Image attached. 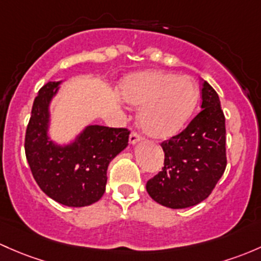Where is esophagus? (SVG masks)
Returning <instances> with one entry per match:
<instances>
[{"label": "esophagus", "mask_w": 261, "mask_h": 261, "mask_svg": "<svg viewBox=\"0 0 261 261\" xmlns=\"http://www.w3.org/2000/svg\"><path fill=\"white\" fill-rule=\"evenodd\" d=\"M141 140H142V138L139 135L138 133H131L130 139H128V142H130V145H135V144H138V142L141 141Z\"/></svg>", "instance_id": "obj_1"}]
</instances>
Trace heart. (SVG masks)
I'll use <instances>...</instances> for the list:
<instances>
[{"label":"heart","instance_id":"b5f03b06","mask_svg":"<svg viewBox=\"0 0 261 261\" xmlns=\"http://www.w3.org/2000/svg\"><path fill=\"white\" fill-rule=\"evenodd\" d=\"M119 90L126 102L142 108L140 127L155 139H167L179 133L199 100L193 79L163 71L133 73L123 79Z\"/></svg>","mask_w":261,"mask_h":261}]
</instances>
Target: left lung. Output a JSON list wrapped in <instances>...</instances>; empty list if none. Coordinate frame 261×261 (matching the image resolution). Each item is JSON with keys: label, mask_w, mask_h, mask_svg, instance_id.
<instances>
[{"label": "left lung", "mask_w": 261, "mask_h": 261, "mask_svg": "<svg viewBox=\"0 0 261 261\" xmlns=\"http://www.w3.org/2000/svg\"><path fill=\"white\" fill-rule=\"evenodd\" d=\"M201 111L179 135L161 144L163 171L146 184L149 195L160 205L185 209L204 201L226 167V130L220 98L202 81Z\"/></svg>", "instance_id": "1"}]
</instances>
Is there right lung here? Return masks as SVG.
I'll use <instances>...</instances> for the list:
<instances>
[{
    "label": "right lung",
    "instance_id": "add662e5",
    "mask_svg": "<svg viewBox=\"0 0 261 261\" xmlns=\"http://www.w3.org/2000/svg\"><path fill=\"white\" fill-rule=\"evenodd\" d=\"M62 81L41 87L32 106L24 138V152L41 190L60 204L82 207L98 201L108 182V167L126 149L127 128L89 125L68 144L50 138V105Z\"/></svg>",
    "mask_w": 261,
    "mask_h": 261
}]
</instances>
